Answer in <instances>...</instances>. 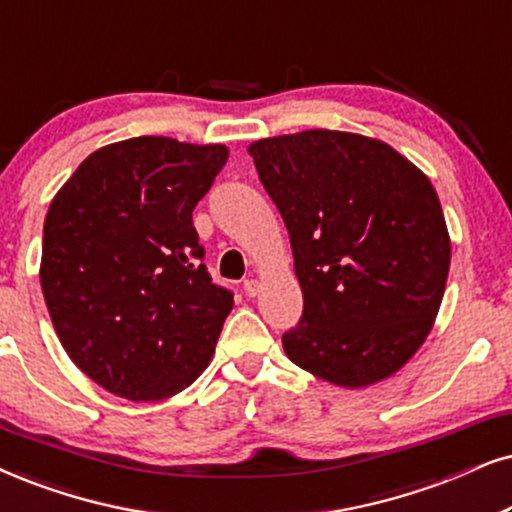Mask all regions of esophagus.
I'll return each instance as SVG.
<instances>
[{
	"mask_svg": "<svg viewBox=\"0 0 512 512\" xmlns=\"http://www.w3.org/2000/svg\"><path fill=\"white\" fill-rule=\"evenodd\" d=\"M243 290L248 297H255L257 293H260V281H257V278H245Z\"/></svg>",
	"mask_w": 512,
	"mask_h": 512,
	"instance_id": "obj_1",
	"label": "esophagus"
}]
</instances>
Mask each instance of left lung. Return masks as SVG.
Segmentation results:
<instances>
[{
	"label": "left lung",
	"mask_w": 512,
	"mask_h": 512,
	"mask_svg": "<svg viewBox=\"0 0 512 512\" xmlns=\"http://www.w3.org/2000/svg\"><path fill=\"white\" fill-rule=\"evenodd\" d=\"M250 155L304 297L283 333L288 359L342 387L399 371L428 338L449 276L430 179L383 141L331 129L255 141Z\"/></svg>",
	"instance_id": "left-lung-1"
}]
</instances>
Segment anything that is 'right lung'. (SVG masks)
Here are the masks:
<instances>
[{
	"label": "right lung",
	"instance_id": "obj_1",
	"mask_svg": "<svg viewBox=\"0 0 512 512\" xmlns=\"http://www.w3.org/2000/svg\"><path fill=\"white\" fill-rule=\"evenodd\" d=\"M226 158L219 144L118 141L51 200L40 269L51 321L75 366L118 397H172L215 352L234 293L212 283L193 208Z\"/></svg>",
	"mask_w": 512,
	"mask_h": 512
}]
</instances>
